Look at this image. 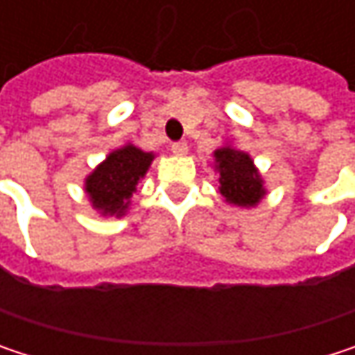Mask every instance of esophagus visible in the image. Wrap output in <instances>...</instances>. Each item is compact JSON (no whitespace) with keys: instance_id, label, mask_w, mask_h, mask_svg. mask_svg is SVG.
<instances>
[{"instance_id":"1","label":"esophagus","mask_w":355,"mask_h":355,"mask_svg":"<svg viewBox=\"0 0 355 355\" xmlns=\"http://www.w3.org/2000/svg\"><path fill=\"white\" fill-rule=\"evenodd\" d=\"M171 150H173V154H177V156H184V154L189 152V146H187L184 141H175V144L171 146Z\"/></svg>"}]
</instances>
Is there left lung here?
<instances>
[{
  "mask_svg": "<svg viewBox=\"0 0 355 355\" xmlns=\"http://www.w3.org/2000/svg\"><path fill=\"white\" fill-rule=\"evenodd\" d=\"M214 158L216 171L220 173V193L228 203L254 207L265 197L263 178L247 152L224 146L214 152Z\"/></svg>",
  "mask_w": 355,
  "mask_h": 355,
  "instance_id": "obj_1",
  "label": "left lung"
}]
</instances>
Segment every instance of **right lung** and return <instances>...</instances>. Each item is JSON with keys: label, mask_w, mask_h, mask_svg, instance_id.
<instances>
[{"label": "right lung", "mask_w": 355, "mask_h": 355, "mask_svg": "<svg viewBox=\"0 0 355 355\" xmlns=\"http://www.w3.org/2000/svg\"><path fill=\"white\" fill-rule=\"evenodd\" d=\"M152 160V152H144L133 144L112 150L84 182L92 207L103 216H125L131 195L135 193L139 178L146 177Z\"/></svg>", "instance_id": "right-lung-1"}]
</instances>
